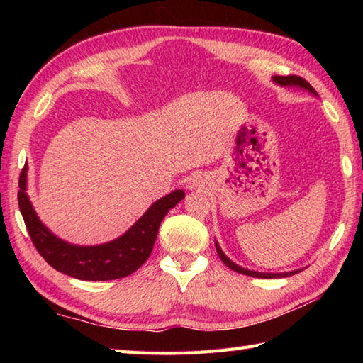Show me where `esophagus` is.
<instances>
[{"label":"esophagus","instance_id":"1","mask_svg":"<svg viewBox=\"0 0 363 363\" xmlns=\"http://www.w3.org/2000/svg\"><path fill=\"white\" fill-rule=\"evenodd\" d=\"M198 186L196 181H190V189H195Z\"/></svg>","mask_w":363,"mask_h":363}]
</instances>
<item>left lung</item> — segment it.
<instances>
[{
  "instance_id": "1",
  "label": "left lung",
  "mask_w": 363,
  "mask_h": 363,
  "mask_svg": "<svg viewBox=\"0 0 363 363\" xmlns=\"http://www.w3.org/2000/svg\"><path fill=\"white\" fill-rule=\"evenodd\" d=\"M274 82L276 84H279V86H299V87H303V89H307L309 91H312V94H315L317 95V90H315L309 82H307L304 78H301V76H296V74H290V76H274ZM215 248H217V252H218V256H220V259L223 260V264H225L226 267H229L230 269H234V272H237V273H242V274H246V276H252V277H265V279H272V277H287V276H291V274H295V273H298V272H301V269H296V272H289V273H257V272H250V269H246V268H242V267H238V265H235L233 260H229L226 256H225V252L221 251V248L218 246V243L215 242Z\"/></svg>"
}]
</instances>
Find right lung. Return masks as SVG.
<instances>
[{"instance_id": "1", "label": "right lung", "mask_w": 363, "mask_h": 363, "mask_svg": "<svg viewBox=\"0 0 363 363\" xmlns=\"http://www.w3.org/2000/svg\"><path fill=\"white\" fill-rule=\"evenodd\" d=\"M26 165L18 179V206L30 242L48 265L67 276L82 281H111L133 274L150 257L156 242L160 221L169 209L186 196L182 190L160 198L126 234L99 246H76L46 229L33 209L26 195Z\"/></svg>"}]
</instances>
